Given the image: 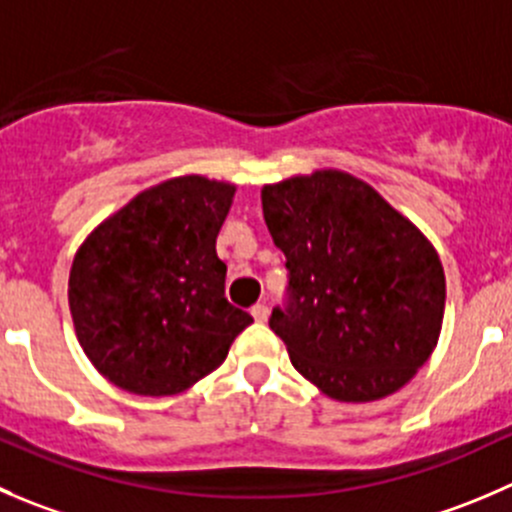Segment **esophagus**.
Returning <instances> with one entry per match:
<instances>
[{"instance_id":"obj_1","label":"esophagus","mask_w":512,"mask_h":512,"mask_svg":"<svg viewBox=\"0 0 512 512\" xmlns=\"http://www.w3.org/2000/svg\"><path fill=\"white\" fill-rule=\"evenodd\" d=\"M250 312H252V317H255L257 322H265V320H267V312H270V310H267V305H262V302H257V305L252 307Z\"/></svg>"}]
</instances>
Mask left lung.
<instances>
[{
  "mask_svg": "<svg viewBox=\"0 0 512 512\" xmlns=\"http://www.w3.org/2000/svg\"><path fill=\"white\" fill-rule=\"evenodd\" d=\"M262 212L290 270V302L272 310L270 327L295 370L340 403L398 393L443 327L445 272L433 242L342 170L265 185Z\"/></svg>",
  "mask_w": 512,
  "mask_h": 512,
  "instance_id": "8db88e82",
  "label": "left lung"
}]
</instances>
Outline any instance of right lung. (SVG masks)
<instances>
[{
  "mask_svg": "<svg viewBox=\"0 0 512 512\" xmlns=\"http://www.w3.org/2000/svg\"><path fill=\"white\" fill-rule=\"evenodd\" d=\"M237 187L182 175L132 197L79 245L74 332L99 375L135 395H177L225 362L252 322L225 297L215 242Z\"/></svg>",
  "mask_w": 512,
  "mask_h": 512,
  "instance_id": "1",
  "label": "right lung"
}]
</instances>
